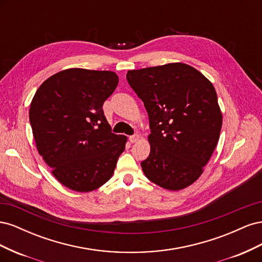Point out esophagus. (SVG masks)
Returning a JSON list of instances; mask_svg holds the SVG:
<instances>
[{
  "label": "esophagus",
  "mask_w": 262,
  "mask_h": 262,
  "mask_svg": "<svg viewBox=\"0 0 262 262\" xmlns=\"http://www.w3.org/2000/svg\"><path fill=\"white\" fill-rule=\"evenodd\" d=\"M139 139H140L139 134H133V136H130V137H129V140H130L131 143H136V142L139 141Z\"/></svg>",
  "instance_id": "34e87169"
}]
</instances>
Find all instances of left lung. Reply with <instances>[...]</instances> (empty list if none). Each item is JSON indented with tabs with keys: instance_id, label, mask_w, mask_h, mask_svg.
<instances>
[{
	"instance_id": "8db88e82",
	"label": "left lung",
	"mask_w": 262,
	"mask_h": 262,
	"mask_svg": "<svg viewBox=\"0 0 262 262\" xmlns=\"http://www.w3.org/2000/svg\"><path fill=\"white\" fill-rule=\"evenodd\" d=\"M126 80L148 115L150 152L141 163L145 176L172 191L193 184L220 139L214 86L185 63L128 71Z\"/></svg>"
}]
</instances>
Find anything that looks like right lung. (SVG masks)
Listing matches in <instances>:
<instances>
[{
	"instance_id": "1",
	"label": "right lung",
	"mask_w": 262,
	"mask_h": 262,
	"mask_svg": "<svg viewBox=\"0 0 262 262\" xmlns=\"http://www.w3.org/2000/svg\"><path fill=\"white\" fill-rule=\"evenodd\" d=\"M118 82L112 71L68 69L46 80L31 100L38 152L53 176L74 191L106 184L124 150L126 137L112 132L102 110Z\"/></svg>"
}]
</instances>
